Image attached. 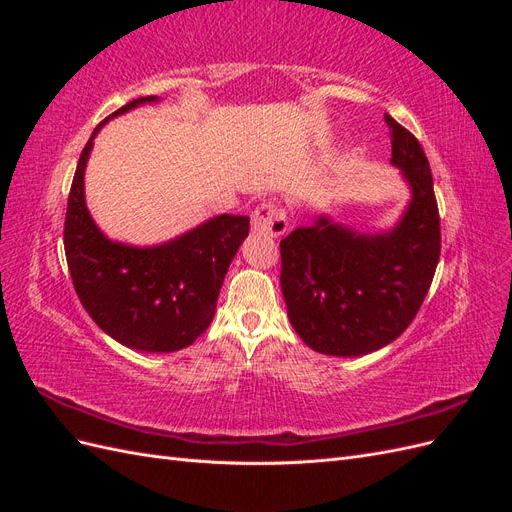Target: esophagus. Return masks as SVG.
I'll use <instances>...</instances> for the list:
<instances>
[{
    "label": "esophagus",
    "mask_w": 512,
    "mask_h": 512,
    "mask_svg": "<svg viewBox=\"0 0 512 512\" xmlns=\"http://www.w3.org/2000/svg\"><path fill=\"white\" fill-rule=\"evenodd\" d=\"M252 228L260 235L282 237L288 230V215L282 205L262 203L252 213Z\"/></svg>",
    "instance_id": "1"
}]
</instances>
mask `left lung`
Instances as JSON below:
<instances>
[{
  "label": "left lung",
  "mask_w": 512,
  "mask_h": 512,
  "mask_svg": "<svg viewBox=\"0 0 512 512\" xmlns=\"http://www.w3.org/2000/svg\"><path fill=\"white\" fill-rule=\"evenodd\" d=\"M391 162L412 203L386 235H361L318 218L280 241L282 292L303 342L322 354L359 356L391 344L421 309L440 260V213L418 138L384 115Z\"/></svg>",
  "instance_id": "1"
}]
</instances>
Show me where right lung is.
<instances>
[{
  "mask_svg": "<svg viewBox=\"0 0 512 512\" xmlns=\"http://www.w3.org/2000/svg\"><path fill=\"white\" fill-rule=\"evenodd\" d=\"M145 96L117 108L153 102ZM98 123L81 151L68 196L64 247L76 294L98 327L141 352H175L194 344L215 314L224 275L250 232L247 215H218L156 247L108 241L85 207L83 175Z\"/></svg>",
  "mask_w": 512,
  "mask_h": 512,
  "instance_id": "obj_1",
  "label": "right lung"
}]
</instances>
